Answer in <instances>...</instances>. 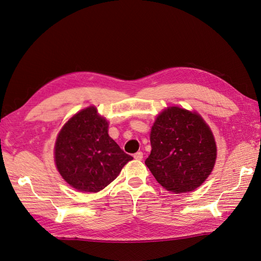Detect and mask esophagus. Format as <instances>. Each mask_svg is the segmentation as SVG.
<instances>
[{
  "label": "esophagus",
  "instance_id": "obj_1",
  "mask_svg": "<svg viewBox=\"0 0 261 261\" xmlns=\"http://www.w3.org/2000/svg\"><path fill=\"white\" fill-rule=\"evenodd\" d=\"M133 158H135L136 160H138V161H141V160L143 159V153L142 152H137L135 155H133Z\"/></svg>",
  "mask_w": 261,
  "mask_h": 261
}]
</instances>
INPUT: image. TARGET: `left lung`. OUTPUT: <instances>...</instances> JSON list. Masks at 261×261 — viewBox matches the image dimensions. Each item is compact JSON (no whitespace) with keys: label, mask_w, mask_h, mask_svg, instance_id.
<instances>
[{"label":"left lung","mask_w":261,"mask_h":261,"mask_svg":"<svg viewBox=\"0 0 261 261\" xmlns=\"http://www.w3.org/2000/svg\"><path fill=\"white\" fill-rule=\"evenodd\" d=\"M150 141L152 150L145 165L166 191H194L215 166V137L196 111L177 106L163 109L153 122Z\"/></svg>","instance_id":"1"}]
</instances>
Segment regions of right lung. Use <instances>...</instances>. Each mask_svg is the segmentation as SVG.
<instances>
[{"mask_svg": "<svg viewBox=\"0 0 261 261\" xmlns=\"http://www.w3.org/2000/svg\"><path fill=\"white\" fill-rule=\"evenodd\" d=\"M109 121L89 106L71 116L58 131L54 161L72 189L85 193L103 190L133 159L111 139Z\"/></svg>", "mask_w": 261, "mask_h": 261, "instance_id": "right-lung-1", "label": "right lung"}]
</instances>
